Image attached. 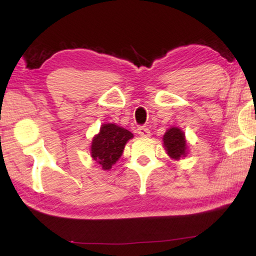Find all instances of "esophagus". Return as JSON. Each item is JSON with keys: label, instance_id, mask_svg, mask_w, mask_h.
I'll return each instance as SVG.
<instances>
[{"label": "esophagus", "instance_id": "obj_1", "mask_svg": "<svg viewBox=\"0 0 256 256\" xmlns=\"http://www.w3.org/2000/svg\"><path fill=\"white\" fill-rule=\"evenodd\" d=\"M137 134L142 137L150 136V131H149V128H146V126H140V128H137Z\"/></svg>", "mask_w": 256, "mask_h": 256}]
</instances>
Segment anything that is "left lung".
<instances>
[{
    "label": "left lung",
    "mask_w": 256,
    "mask_h": 256,
    "mask_svg": "<svg viewBox=\"0 0 256 256\" xmlns=\"http://www.w3.org/2000/svg\"><path fill=\"white\" fill-rule=\"evenodd\" d=\"M164 146L170 158L173 160H180L188 154V143L185 134L179 128L172 126L164 134Z\"/></svg>",
    "instance_id": "obj_1"
}]
</instances>
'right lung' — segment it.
Returning a JSON list of instances; mask_svg holds the SVG:
<instances>
[{"mask_svg":"<svg viewBox=\"0 0 256 256\" xmlns=\"http://www.w3.org/2000/svg\"><path fill=\"white\" fill-rule=\"evenodd\" d=\"M131 138H134V134L122 126L112 122L101 125L100 132L94 136L91 142V158L104 171H110L122 158L125 144Z\"/></svg>","mask_w":256,"mask_h":256,"instance_id":"obj_1","label":"right lung"}]
</instances>
